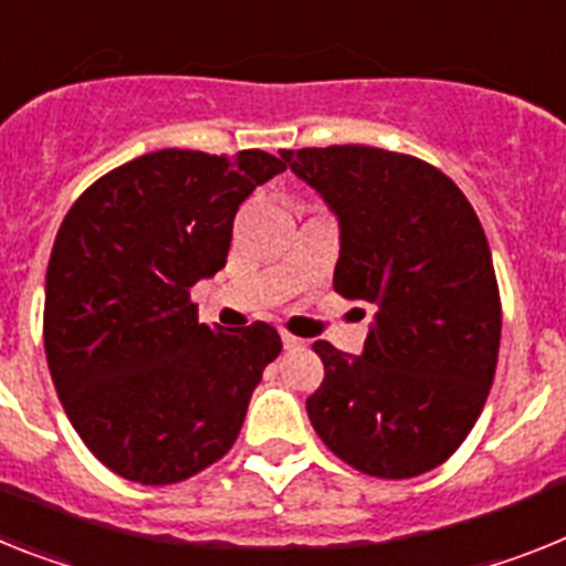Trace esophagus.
<instances>
[{
    "label": "esophagus",
    "instance_id": "esophagus-1",
    "mask_svg": "<svg viewBox=\"0 0 566 566\" xmlns=\"http://www.w3.org/2000/svg\"><path fill=\"white\" fill-rule=\"evenodd\" d=\"M283 346H286V349H303V346H306V340H303V337L289 335V332H283Z\"/></svg>",
    "mask_w": 566,
    "mask_h": 566
}]
</instances>
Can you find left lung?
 Returning a JSON list of instances; mask_svg holds the SVG:
<instances>
[{"label": "left lung", "mask_w": 566, "mask_h": 566, "mask_svg": "<svg viewBox=\"0 0 566 566\" xmlns=\"http://www.w3.org/2000/svg\"><path fill=\"white\" fill-rule=\"evenodd\" d=\"M340 223L335 292L371 303L364 355L317 340L308 421L375 478L441 467L475 427L501 343V297L475 209L447 174L371 145L283 151Z\"/></svg>", "instance_id": "left-lung-1"}]
</instances>
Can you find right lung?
<instances>
[{"instance_id": "right-lung-1", "label": "right lung", "mask_w": 566, "mask_h": 566, "mask_svg": "<svg viewBox=\"0 0 566 566\" xmlns=\"http://www.w3.org/2000/svg\"><path fill=\"white\" fill-rule=\"evenodd\" d=\"M274 154L163 151L114 168L62 220L45 274V357L85 447L145 486L226 455L283 343L258 321L206 326L191 286L226 265L240 202Z\"/></svg>"}]
</instances>
